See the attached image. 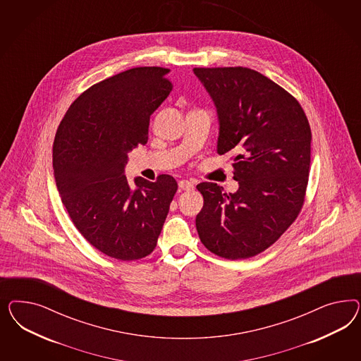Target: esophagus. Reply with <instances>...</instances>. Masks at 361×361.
Masks as SVG:
<instances>
[{"label":"esophagus","mask_w":361,"mask_h":361,"mask_svg":"<svg viewBox=\"0 0 361 361\" xmlns=\"http://www.w3.org/2000/svg\"><path fill=\"white\" fill-rule=\"evenodd\" d=\"M178 188H180V190H192L195 185H193V183H190L188 180H181V181H178Z\"/></svg>","instance_id":"34e87169"}]
</instances>
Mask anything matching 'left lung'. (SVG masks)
Wrapping results in <instances>:
<instances>
[{"label":"left lung","instance_id":"1","mask_svg":"<svg viewBox=\"0 0 361 361\" xmlns=\"http://www.w3.org/2000/svg\"><path fill=\"white\" fill-rule=\"evenodd\" d=\"M219 118L217 153L234 154L238 189L197 185L204 207L196 228L204 246L228 259L254 257L295 221L305 200L311 128L294 97L246 67L193 68Z\"/></svg>","mask_w":361,"mask_h":361}]
</instances>
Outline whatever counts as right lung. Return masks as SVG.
Wrapping results in <instances>:
<instances>
[{
  "mask_svg": "<svg viewBox=\"0 0 361 361\" xmlns=\"http://www.w3.org/2000/svg\"><path fill=\"white\" fill-rule=\"evenodd\" d=\"M168 68L136 67L86 90L55 135L53 168L61 200L86 240L111 258L136 261L156 247L177 183H156L124 168L148 140L149 118L172 91Z\"/></svg>",
  "mask_w": 361,
  "mask_h": 361,
  "instance_id": "right-lung-1",
  "label": "right lung"
}]
</instances>
